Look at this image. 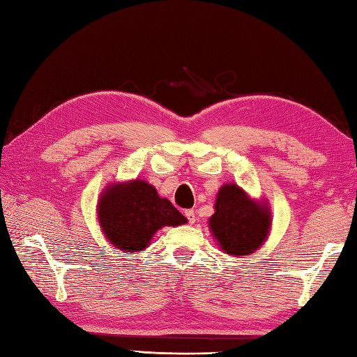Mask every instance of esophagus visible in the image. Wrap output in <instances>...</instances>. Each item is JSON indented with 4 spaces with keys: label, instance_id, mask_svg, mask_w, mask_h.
Here are the masks:
<instances>
[{
    "label": "esophagus",
    "instance_id": "34e87169",
    "mask_svg": "<svg viewBox=\"0 0 357 357\" xmlns=\"http://www.w3.org/2000/svg\"><path fill=\"white\" fill-rule=\"evenodd\" d=\"M185 216H186V219H188V222H190V224H194V222H196V213H194L192 210H186Z\"/></svg>",
    "mask_w": 357,
    "mask_h": 357
}]
</instances>
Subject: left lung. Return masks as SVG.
Listing matches in <instances>:
<instances>
[{"label": "left lung", "mask_w": 357, "mask_h": 357, "mask_svg": "<svg viewBox=\"0 0 357 357\" xmlns=\"http://www.w3.org/2000/svg\"><path fill=\"white\" fill-rule=\"evenodd\" d=\"M208 228L222 252L230 257H248L261 248L271 233V205L250 197L238 183H224L218 191Z\"/></svg>", "instance_id": "obj_1"}]
</instances>
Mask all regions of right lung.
Returning a JSON list of instances; mask_svg holds the SVG:
<instances>
[{
    "instance_id": "1",
    "label": "right lung",
    "mask_w": 357,
    "mask_h": 357,
    "mask_svg": "<svg viewBox=\"0 0 357 357\" xmlns=\"http://www.w3.org/2000/svg\"><path fill=\"white\" fill-rule=\"evenodd\" d=\"M100 231L121 252L138 253L151 245L160 228L186 224V218L169 200L160 197L146 180L109 183L96 205Z\"/></svg>"
}]
</instances>
